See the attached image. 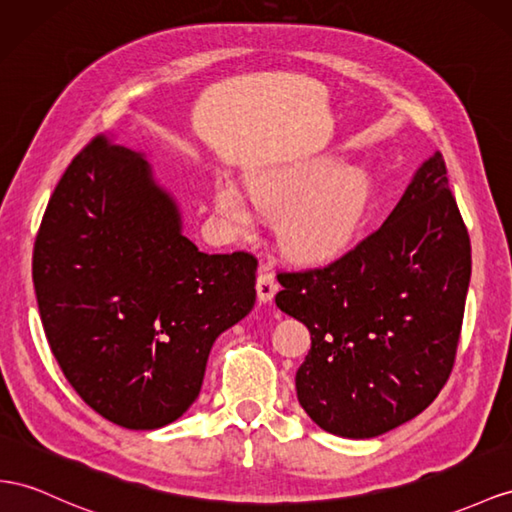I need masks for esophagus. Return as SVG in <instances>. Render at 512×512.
<instances>
[{"label":"esophagus","mask_w":512,"mask_h":512,"mask_svg":"<svg viewBox=\"0 0 512 512\" xmlns=\"http://www.w3.org/2000/svg\"><path fill=\"white\" fill-rule=\"evenodd\" d=\"M277 292H279V283L274 279V274L270 270H261L257 274V298L261 303H270Z\"/></svg>","instance_id":"1"}]
</instances>
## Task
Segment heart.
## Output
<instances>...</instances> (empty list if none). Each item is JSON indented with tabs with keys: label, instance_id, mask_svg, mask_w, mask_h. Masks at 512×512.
Returning <instances> with one entry per match:
<instances>
[{
	"label": "heart",
	"instance_id": "1",
	"mask_svg": "<svg viewBox=\"0 0 512 512\" xmlns=\"http://www.w3.org/2000/svg\"><path fill=\"white\" fill-rule=\"evenodd\" d=\"M253 197L233 179L216 183V212L225 227L244 235L255 227V205L281 214L277 235L298 261H326L344 253L372 205V181L359 168L309 162L261 173Z\"/></svg>",
	"mask_w": 512,
	"mask_h": 512
}]
</instances>
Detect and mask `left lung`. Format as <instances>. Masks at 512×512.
Returning <instances> with one entry per match:
<instances>
[{
    "instance_id": "left-lung-1",
    "label": "left lung",
    "mask_w": 512,
    "mask_h": 512,
    "mask_svg": "<svg viewBox=\"0 0 512 512\" xmlns=\"http://www.w3.org/2000/svg\"><path fill=\"white\" fill-rule=\"evenodd\" d=\"M469 277V233L441 153L348 253L281 270L277 307L311 333L296 393L313 422L370 439L422 413L454 368Z\"/></svg>"
}]
</instances>
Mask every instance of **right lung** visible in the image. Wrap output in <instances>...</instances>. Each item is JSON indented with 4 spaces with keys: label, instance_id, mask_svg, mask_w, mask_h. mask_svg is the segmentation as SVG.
Returning a JSON list of instances; mask_svg holds the SVG:
<instances>
[{
    "label": "right lung",
    "instance_id": "add662e5",
    "mask_svg": "<svg viewBox=\"0 0 512 512\" xmlns=\"http://www.w3.org/2000/svg\"><path fill=\"white\" fill-rule=\"evenodd\" d=\"M251 253H201L149 164L99 134L36 233L32 277L51 352L101 417L153 430L190 409L216 337L255 305Z\"/></svg>",
    "mask_w": 512,
    "mask_h": 512
}]
</instances>
